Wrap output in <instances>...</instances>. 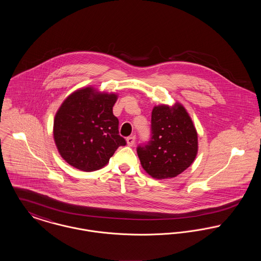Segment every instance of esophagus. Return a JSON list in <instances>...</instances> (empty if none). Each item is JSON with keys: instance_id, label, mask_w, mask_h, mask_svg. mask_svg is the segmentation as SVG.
I'll list each match as a JSON object with an SVG mask.
<instances>
[{"instance_id": "1", "label": "esophagus", "mask_w": 261, "mask_h": 261, "mask_svg": "<svg viewBox=\"0 0 261 261\" xmlns=\"http://www.w3.org/2000/svg\"><path fill=\"white\" fill-rule=\"evenodd\" d=\"M135 140H136L135 136H129V137H127V139H126L128 146H133V145L135 144Z\"/></svg>"}]
</instances>
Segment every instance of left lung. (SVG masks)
Wrapping results in <instances>:
<instances>
[{"label": "left lung", "mask_w": 261, "mask_h": 261, "mask_svg": "<svg viewBox=\"0 0 261 261\" xmlns=\"http://www.w3.org/2000/svg\"><path fill=\"white\" fill-rule=\"evenodd\" d=\"M151 139L137 147L143 169L154 179L175 178L188 169L198 154V133L185 107L153 108Z\"/></svg>", "instance_id": "8db88e82"}]
</instances>
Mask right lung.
I'll return each mask as SVG.
<instances>
[{
    "label": "right lung",
    "instance_id": "obj_1",
    "mask_svg": "<svg viewBox=\"0 0 261 261\" xmlns=\"http://www.w3.org/2000/svg\"><path fill=\"white\" fill-rule=\"evenodd\" d=\"M116 100L114 93L85 87L62 102L54 121V138L70 166L85 172L99 170L118 147L126 145L112 111Z\"/></svg>",
    "mask_w": 261,
    "mask_h": 261
}]
</instances>
